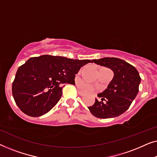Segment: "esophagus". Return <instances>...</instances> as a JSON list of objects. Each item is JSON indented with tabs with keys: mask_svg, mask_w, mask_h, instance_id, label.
Instances as JSON below:
<instances>
[{
	"mask_svg": "<svg viewBox=\"0 0 157 157\" xmlns=\"http://www.w3.org/2000/svg\"><path fill=\"white\" fill-rule=\"evenodd\" d=\"M78 94L79 95H80L81 96H83L85 95L84 93H83V92H82L81 91H80V90H79V89H78Z\"/></svg>",
	"mask_w": 157,
	"mask_h": 157,
	"instance_id": "34e87169",
	"label": "esophagus"
}]
</instances>
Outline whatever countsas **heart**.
Listing matches in <instances>:
<instances>
[{"label":"heart","instance_id":"b5f03b06","mask_svg":"<svg viewBox=\"0 0 157 157\" xmlns=\"http://www.w3.org/2000/svg\"><path fill=\"white\" fill-rule=\"evenodd\" d=\"M80 88L82 91L86 92V93H91V92L94 91V88L91 85L85 82L80 83Z\"/></svg>","mask_w":157,"mask_h":157}]
</instances>
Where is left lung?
Returning <instances> with one entry per match:
<instances>
[{
  "label": "left lung",
  "mask_w": 157,
  "mask_h": 157,
  "mask_svg": "<svg viewBox=\"0 0 157 157\" xmlns=\"http://www.w3.org/2000/svg\"><path fill=\"white\" fill-rule=\"evenodd\" d=\"M92 61L112 70L113 77L106 89L97 95L101 101L96 98L94 105L88 108L94 117L100 119L119 117L129 108L138 94L141 82L138 71L117 58H102Z\"/></svg>",
  "instance_id": "left-lung-1"
}]
</instances>
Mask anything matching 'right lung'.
Wrapping results in <instances>:
<instances>
[{"label":"right lung","mask_w":157,"mask_h":157,"mask_svg":"<svg viewBox=\"0 0 157 157\" xmlns=\"http://www.w3.org/2000/svg\"><path fill=\"white\" fill-rule=\"evenodd\" d=\"M91 60L43 55L29 59L17 71L12 93L17 106L30 117L48 112L62 96L65 83L75 85V74Z\"/></svg>","instance_id":"add662e5"}]
</instances>
